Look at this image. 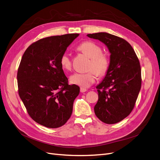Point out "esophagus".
Masks as SVG:
<instances>
[{
    "label": "esophagus",
    "mask_w": 160,
    "mask_h": 160,
    "mask_svg": "<svg viewBox=\"0 0 160 160\" xmlns=\"http://www.w3.org/2000/svg\"><path fill=\"white\" fill-rule=\"evenodd\" d=\"M87 91H88V90H87V89H85V88H80V92H86Z\"/></svg>",
    "instance_id": "esophagus-1"
}]
</instances>
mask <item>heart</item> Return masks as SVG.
Instances as JSON below:
<instances>
[{"label": "heart", "mask_w": 160, "mask_h": 160, "mask_svg": "<svg viewBox=\"0 0 160 160\" xmlns=\"http://www.w3.org/2000/svg\"><path fill=\"white\" fill-rule=\"evenodd\" d=\"M77 50L88 55L91 61L88 64V69L90 70L85 73L75 72L70 77L71 83L86 88L90 87L96 80L97 73L99 76L104 75L109 68V59L107 55L102 53L101 47L92 41H84L77 47ZM60 63L64 70H70L71 68V61L67 53L62 55Z\"/></svg>", "instance_id": "b5f03b06"}]
</instances>
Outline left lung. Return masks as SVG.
<instances>
[{"label": "left lung", "mask_w": 160, "mask_h": 160, "mask_svg": "<svg viewBox=\"0 0 160 160\" xmlns=\"http://www.w3.org/2000/svg\"><path fill=\"white\" fill-rule=\"evenodd\" d=\"M108 48L110 64L105 77L97 86V118L106 124L118 123L133 110L141 88V69L137 56L126 40L107 32L88 34Z\"/></svg>", "instance_id": "left-lung-1"}]
</instances>
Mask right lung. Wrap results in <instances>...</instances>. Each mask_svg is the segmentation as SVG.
<instances>
[{
  "mask_svg": "<svg viewBox=\"0 0 160 160\" xmlns=\"http://www.w3.org/2000/svg\"><path fill=\"white\" fill-rule=\"evenodd\" d=\"M79 34L43 38L24 52L17 73L18 93L31 118L49 128L63 126L70 118L80 93L68 85L60 63L62 55Z\"/></svg>",
  "mask_w": 160,
  "mask_h": 160,
  "instance_id": "right-lung-1",
  "label": "right lung"
}]
</instances>
